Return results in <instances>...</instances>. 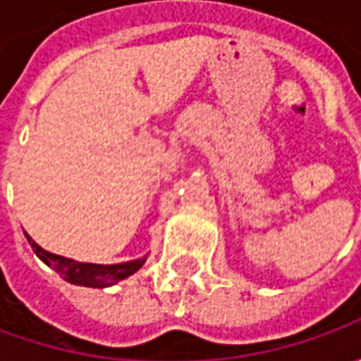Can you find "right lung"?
I'll use <instances>...</instances> for the list:
<instances>
[{
	"label": "right lung",
	"mask_w": 361,
	"mask_h": 361,
	"mask_svg": "<svg viewBox=\"0 0 361 361\" xmlns=\"http://www.w3.org/2000/svg\"><path fill=\"white\" fill-rule=\"evenodd\" d=\"M27 243L32 245L34 253L48 267L60 273L68 283L72 285H82V287H98V289H104L110 285H116L122 279L134 275L136 271L145 265L146 257H138V259H132V261H124V263H114V265H100V263H82V261H74V259H68V257L56 255V253H49L46 249H42L37 243L25 233Z\"/></svg>",
	"instance_id": "right-lung-1"
}]
</instances>
